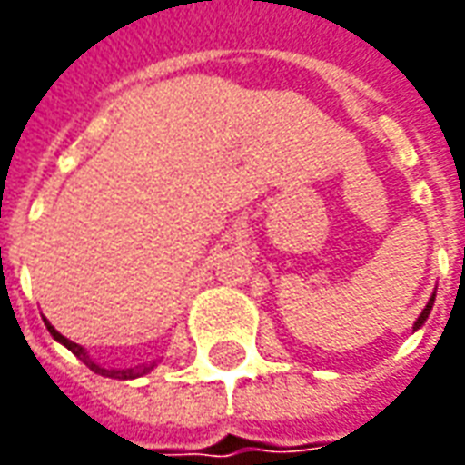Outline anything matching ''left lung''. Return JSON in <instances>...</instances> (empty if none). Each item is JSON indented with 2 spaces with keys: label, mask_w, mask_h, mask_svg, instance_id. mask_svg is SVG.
<instances>
[{
  "label": "left lung",
  "mask_w": 465,
  "mask_h": 465,
  "mask_svg": "<svg viewBox=\"0 0 465 465\" xmlns=\"http://www.w3.org/2000/svg\"><path fill=\"white\" fill-rule=\"evenodd\" d=\"M433 299H436V296H430L429 303H426V309H423V312H420L419 319H416V323H413V331H416V329H420V326H423V323H426V319H429L430 309H433Z\"/></svg>",
  "instance_id": "obj_1"
}]
</instances>
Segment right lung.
Instances as JSON below:
<instances>
[{
  "mask_svg": "<svg viewBox=\"0 0 465 465\" xmlns=\"http://www.w3.org/2000/svg\"><path fill=\"white\" fill-rule=\"evenodd\" d=\"M45 323H46V329H49V333L54 336L56 341L62 343V346H66V349L72 351L74 356H79V359L84 361L86 366H89V369L94 371V373H99V376H106V379L129 381V379H139V376H143V373H149V371L153 369V363H143V366H134V369H102L99 363H94V361H92V359H89V356H86V351L82 349L79 343L69 341V339H66V336H62V333L56 331L54 326H52V323L46 322V319H45Z\"/></svg>",
  "mask_w": 465,
  "mask_h": 465,
  "instance_id": "obj_1",
  "label": "right lung"
}]
</instances>
